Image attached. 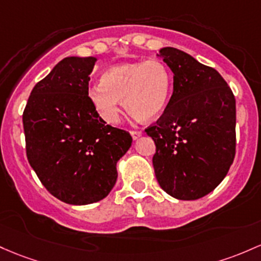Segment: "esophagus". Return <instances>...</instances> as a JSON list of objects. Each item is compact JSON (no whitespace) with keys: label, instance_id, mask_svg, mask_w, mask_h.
Listing matches in <instances>:
<instances>
[{"label":"esophagus","instance_id":"obj_1","mask_svg":"<svg viewBox=\"0 0 261 261\" xmlns=\"http://www.w3.org/2000/svg\"><path fill=\"white\" fill-rule=\"evenodd\" d=\"M130 134H131V136H133V139H134V140L139 139V137L142 135L141 131H137V130H131V131H130Z\"/></svg>","mask_w":261,"mask_h":261}]
</instances>
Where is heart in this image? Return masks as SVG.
I'll list each match as a JSON object with an SVG mask.
<instances>
[{"label": "heart", "instance_id": "1", "mask_svg": "<svg viewBox=\"0 0 261 261\" xmlns=\"http://www.w3.org/2000/svg\"><path fill=\"white\" fill-rule=\"evenodd\" d=\"M171 74L159 59L120 65L101 76V84L89 91L91 102L104 121L115 124L121 102L125 109L142 121L159 117L167 105Z\"/></svg>", "mask_w": 261, "mask_h": 261}]
</instances>
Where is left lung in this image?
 <instances>
[{"mask_svg": "<svg viewBox=\"0 0 261 261\" xmlns=\"http://www.w3.org/2000/svg\"><path fill=\"white\" fill-rule=\"evenodd\" d=\"M159 57L173 73V93L157 122L146 128L152 163L166 193L194 200L227 176L236 156V98L214 68L172 47Z\"/></svg>", "mask_w": 261, "mask_h": 261, "instance_id": "left-lung-1", "label": "left lung"}]
</instances>
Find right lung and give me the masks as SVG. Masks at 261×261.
I'll return each mask as SVG.
<instances>
[{"label":"right lung","mask_w":261,"mask_h":261,"mask_svg":"<svg viewBox=\"0 0 261 261\" xmlns=\"http://www.w3.org/2000/svg\"><path fill=\"white\" fill-rule=\"evenodd\" d=\"M96 58L67 57L34 85L23 111L25 152L50 194L84 205L108 196L133 137L107 125L89 98Z\"/></svg>","instance_id":"1"}]
</instances>
